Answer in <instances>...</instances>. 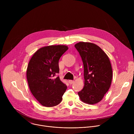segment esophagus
<instances>
[{
  "mask_svg": "<svg viewBox=\"0 0 134 134\" xmlns=\"http://www.w3.org/2000/svg\"><path fill=\"white\" fill-rule=\"evenodd\" d=\"M74 82V81H72V80H69V81H68V83H69L70 84H72Z\"/></svg>",
  "mask_w": 134,
  "mask_h": 134,
  "instance_id": "esophagus-1",
  "label": "esophagus"
}]
</instances>
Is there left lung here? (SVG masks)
Here are the masks:
<instances>
[{
    "label": "left lung",
    "mask_w": 134,
    "mask_h": 134,
    "mask_svg": "<svg viewBox=\"0 0 134 134\" xmlns=\"http://www.w3.org/2000/svg\"><path fill=\"white\" fill-rule=\"evenodd\" d=\"M75 47L84 65V86L78 94L85 103H97L102 100L111 84L112 70L109 57L98 46L92 43L80 42Z\"/></svg>",
    "instance_id": "1"
}]
</instances>
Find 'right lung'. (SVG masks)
Returning a JSON list of instances; mask_svg holds the SVG:
<instances>
[{
  "label": "right lung",
  "mask_w": 134,
  "mask_h": 134,
  "mask_svg": "<svg viewBox=\"0 0 134 134\" xmlns=\"http://www.w3.org/2000/svg\"><path fill=\"white\" fill-rule=\"evenodd\" d=\"M68 49L66 46H49L37 50L27 66L26 77L35 98L47 107L59 104L67 86L55 76L59 72V60Z\"/></svg>",
  "instance_id": "right-lung-1"
}]
</instances>
